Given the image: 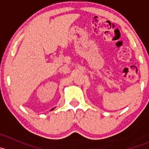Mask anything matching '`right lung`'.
I'll return each mask as SVG.
<instances>
[{
	"label": "right lung",
	"mask_w": 149,
	"mask_h": 149,
	"mask_svg": "<svg viewBox=\"0 0 149 149\" xmlns=\"http://www.w3.org/2000/svg\"><path fill=\"white\" fill-rule=\"evenodd\" d=\"M52 109H54V108H53V109H52Z\"/></svg>",
	"instance_id": "right-lung-1"
}]
</instances>
